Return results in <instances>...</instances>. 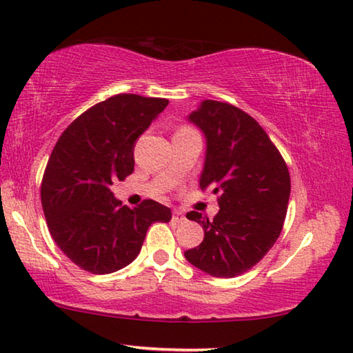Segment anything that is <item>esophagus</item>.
<instances>
[{
    "mask_svg": "<svg viewBox=\"0 0 353 353\" xmlns=\"http://www.w3.org/2000/svg\"><path fill=\"white\" fill-rule=\"evenodd\" d=\"M185 220H187V218H185V215L182 214L181 210H174V212H172V221H176V223H183Z\"/></svg>",
    "mask_w": 353,
    "mask_h": 353,
    "instance_id": "esophagus-1",
    "label": "esophagus"
}]
</instances>
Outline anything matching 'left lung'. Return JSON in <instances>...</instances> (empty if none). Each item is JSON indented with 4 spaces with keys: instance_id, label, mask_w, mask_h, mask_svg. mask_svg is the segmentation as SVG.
Listing matches in <instances>:
<instances>
[{
    "instance_id": "8db88e82",
    "label": "left lung",
    "mask_w": 353,
    "mask_h": 353,
    "mask_svg": "<svg viewBox=\"0 0 353 353\" xmlns=\"http://www.w3.org/2000/svg\"><path fill=\"white\" fill-rule=\"evenodd\" d=\"M205 138L199 187L218 194L212 221L198 212L204 240L185 251L190 264L207 275L234 278L256 265L283 229L290 194L288 166L257 122L236 106L203 100L187 116Z\"/></svg>"
}]
</instances>
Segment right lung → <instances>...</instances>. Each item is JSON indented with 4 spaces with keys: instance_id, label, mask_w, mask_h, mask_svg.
I'll return each mask as SVG.
<instances>
[{
    "instance_id": "1",
    "label": "right lung",
    "mask_w": 353,
    "mask_h": 353,
    "mask_svg": "<svg viewBox=\"0 0 353 353\" xmlns=\"http://www.w3.org/2000/svg\"><path fill=\"white\" fill-rule=\"evenodd\" d=\"M168 103L117 94L83 113L56 143L41 188L43 214L56 245L83 270H121L139 254L149 226L171 220L170 207L146 199L130 209L110 190L132 174L137 139Z\"/></svg>"
}]
</instances>
